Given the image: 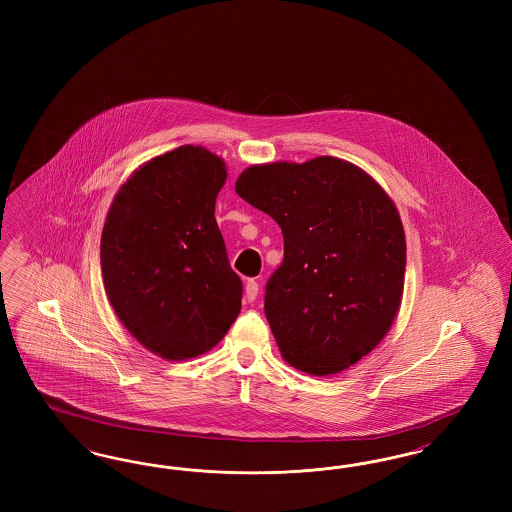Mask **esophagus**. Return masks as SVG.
<instances>
[{
    "mask_svg": "<svg viewBox=\"0 0 512 512\" xmlns=\"http://www.w3.org/2000/svg\"><path fill=\"white\" fill-rule=\"evenodd\" d=\"M257 295H259V284L255 280H247V284H245V299L251 303V301L257 299Z\"/></svg>",
    "mask_w": 512,
    "mask_h": 512,
    "instance_id": "1",
    "label": "esophagus"
}]
</instances>
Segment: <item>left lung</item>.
<instances>
[{
    "instance_id": "8db88e82",
    "label": "left lung",
    "mask_w": 512,
    "mask_h": 512,
    "mask_svg": "<svg viewBox=\"0 0 512 512\" xmlns=\"http://www.w3.org/2000/svg\"><path fill=\"white\" fill-rule=\"evenodd\" d=\"M236 194L278 222L284 261L265 315L282 359L311 376L359 363L390 332L405 284V230L386 190L338 157L247 167Z\"/></svg>"
}]
</instances>
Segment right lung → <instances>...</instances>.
<instances>
[{
	"label": "right lung",
	"instance_id": "right-lung-1",
	"mask_svg": "<svg viewBox=\"0 0 512 512\" xmlns=\"http://www.w3.org/2000/svg\"><path fill=\"white\" fill-rule=\"evenodd\" d=\"M226 163L201 146L149 159L115 195L101 232L103 286L147 351L186 361L211 351L242 309L215 219Z\"/></svg>",
	"mask_w": 512,
	"mask_h": 512
}]
</instances>
